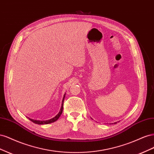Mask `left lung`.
Instances as JSON below:
<instances>
[{
  "mask_svg": "<svg viewBox=\"0 0 154 154\" xmlns=\"http://www.w3.org/2000/svg\"><path fill=\"white\" fill-rule=\"evenodd\" d=\"M116 123H114V124H116Z\"/></svg>",
  "mask_w": 154,
  "mask_h": 154,
  "instance_id": "obj_1",
  "label": "left lung"
}]
</instances>
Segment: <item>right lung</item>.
Masks as SVG:
<instances>
[{
	"label": "right lung",
	"instance_id": "right-lung-1",
	"mask_svg": "<svg viewBox=\"0 0 154 154\" xmlns=\"http://www.w3.org/2000/svg\"><path fill=\"white\" fill-rule=\"evenodd\" d=\"M65 96H66V94H64L63 98V100H62V106H61V109H60L59 113L57 116H56L54 118L51 119L49 120H47V121H37V120H34V119H30V118H29V119L30 121H31L32 122H33L34 123L38 124V125H45V124H49V123H53V122H56V121L58 120V119L60 118V116H61V114L62 113L63 101H64V98H65Z\"/></svg>",
	"mask_w": 154,
	"mask_h": 154
}]
</instances>
